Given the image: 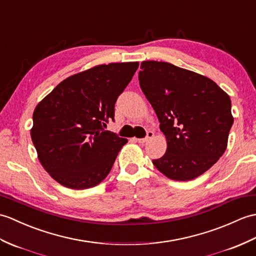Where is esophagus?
I'll use <instances>...</instances> for the list:
<instances>
[{"label":"esophagus","mask_w":256,"mask_h":256,"mask_svg":"<svg viewBox=\"0 0 256 256\" xmlns=\"http://www.w3.org/2000/svg\"><path fill=\"white\" fill-rule=\"evenodd\" d=\"M152 138H154V132H152V130H148L146 138H134V140H135L136 142H140V144H145V142H150Z\"/></svg>","instance_id":"esophagus-1"}]
</instances>
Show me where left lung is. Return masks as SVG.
<instances>
[{"label": "left lung", "mask_w": 256, "mask_h": 256, "mask_svg": "<svg viewBox=\"0 0 256 256\" xmlns=\"http://www.w3.org/2000/svg\"><path fill=\"white\" fill-rule=\"evenodd\" d=\"M138 80L167 140L166 154L154 166L176 181L203 174L227 148L230 97L208 77L167 62H142Z\"/></svg>", "instance_id": "left-lung-1"}]
</instances>
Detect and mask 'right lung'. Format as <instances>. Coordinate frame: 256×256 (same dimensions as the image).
Segmentation results:
<instances>
[{
  "mask_svg": "<svg viewBox=\"0 0 256 256\" xmlns=\"http://www.w3.org/2000/svg\"><path fill=\"white\" fill-rule=\"evenodd\" d=\"M138 64H102L70 76L36 106L30 135L38 159L63 186L89 188L109 174L128 140L104 128Z\"/></svg>",
  "mask_w": 256,
  "mask_h": 256,
  "instance_id": "right-lung-1",
  "label": "right lung"
}]
</instances>
